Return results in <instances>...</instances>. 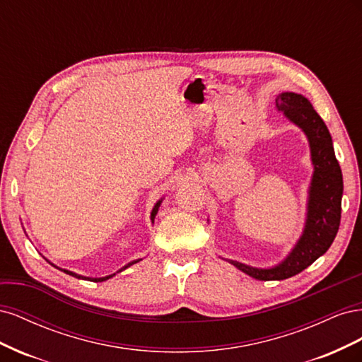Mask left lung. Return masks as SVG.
<instances>
[{
  "label": "left lung",
  "mask_w": 362,
  "mask_h": 362,
  "mask_svg": "<svg viewBox=\"0 0 362 362\" xmlns=\"http://www.w3.org/2000/svg\"><path fill=\"white\" fill-rule=\"evenodd\" d=\"M276 108L308 139L314 172L308 189L303 231L290 254L279 264L267 269L226 259L258 281H282L311 266L331 247L341 218L343 173L335 158L329 129L303 95L282 92L276 96Z\"/></svg>",
  "instance_id": "1"
}]
</instances>
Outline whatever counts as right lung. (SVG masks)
<instances>
[{"label":"right lung","instance_id":"add662e5","mask_svg":"<svg viewBox=\"0 0 362 362\" xmlns=\"http://www.w3.org/2000/svg\"><path fill=\"white\" fill-rule=\"evenodd\" d=\"M161 202H163V198L160 199V201H157V204L154 205V208H152V211H151V222L154 223V218H156V216H157V213H158V208H160V205H161ZM140 259H134V261H131V262H128L127 266H124L122 269H120L119 272H122V270H125V269H128L129 266H133V264H136V262H139ZM52 264V262H51ZM54 267H57L56 264H52ZM59 270H62V272H64V273H68V275H71V276H74V278H78V279H86V281H93V282H103V281H107V279H110V278H113L116 273H119V272H116V273H113V275H108V276H103V278H87V276H81V275H76V273H74V272H71V270H66V269H60V267H57Z\"/></svg>","mask_w":362,"mask_h":362}]
</instances>
